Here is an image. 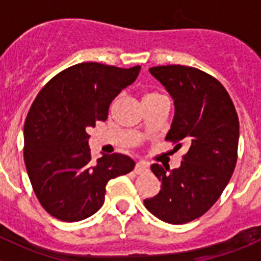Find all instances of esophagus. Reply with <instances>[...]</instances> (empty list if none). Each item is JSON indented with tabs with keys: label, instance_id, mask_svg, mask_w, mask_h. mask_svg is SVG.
<instances>
[{
	"label": "esophagus",
	"instance_id": "esophagus-1",
	"mask_svg": "<svg viewBox=\"0 0 261 261\" xmlns=\"http://www.w3.org/2000/svg\"><path fill=\"white\" fill-rule=\"evenodd\" d=\"M147 171V165L145 162H138L135 167L136 174H144Z\"/></svg>",
	"mask_w": 261,
	"mask_h": 261
}]
</instances>
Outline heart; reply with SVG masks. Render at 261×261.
Masks as SVG:
<instances>
[{
  "instance_id": "heart-1",
  "label": "heart",
  "mask_w": 261,
  "mask_h": 261,
  "mask_svg": "<svg viewBox=\"0 0 261 261\" xmlns=\"http://www.w3.org/2000/svg\"><path fill=\"white\" fill-rule=\"evenodd\" d=\"M158 96H163V95L162 94H158V93H150L145 96V99H153V98H158Z\"/></svg>"
}]
</instances>
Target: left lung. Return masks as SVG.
Returning <instances> with one entry per match:
<instances>
[{
  "label": "left lung",
  "mask_w": 261,
  "mask_h": 261,
  "mask_svg": "<svg viewBox=\"0 0 261 261\" xmlns=\"http://www.w3.org/2000/svg\"><path fill=\"white\" fill-rule=\"evenodd\" d=\"M150 73L174 98L166 140L190 149L179 168L151 165L162 188L144 204L159 220L181 225L206 213L229 183L238 159V114L223 85L200 69L163 65Z\"/></svg>",
  "instance_id": "left-lung-1"
}]
</instances>
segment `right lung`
I'll return each instance as SVG.
<instances>
[{
    "instance_id": "right-lung-1",
    "label": "right lung",
    "mask_w": 261,
    "mask_h": 261,
    "mask_svg": "<svg viewBox=\"0 0 261 261\" xmlns=\"http://www.w3.org/2000/svg\"><path fill=\"white\" fill-rule=\"evenodd\" d=\"M141 66L81 62L60 71L40 90L24 121L23 156L41 206L57 220L77 222L105 202L108 180L129 174L133 159L120 153L91 159L89 129L106 121L120 91Z\"/></svg>"
}]
</instances>
